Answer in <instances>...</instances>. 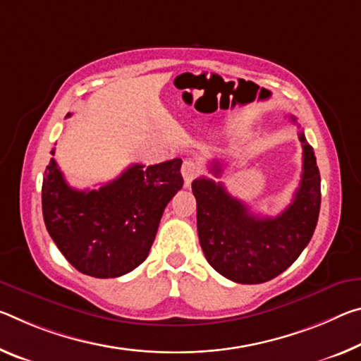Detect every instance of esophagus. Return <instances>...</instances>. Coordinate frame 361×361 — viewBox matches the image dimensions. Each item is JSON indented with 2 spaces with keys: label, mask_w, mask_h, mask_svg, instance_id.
<instances>
[{
  "label": "esophagus",
  "mask_w": 361,
  "mask_h": 361,
  "mask_svg": "<svg viewBox=\"0 0 361 361\" xmlns=\"http://www.w3.org/2000/svg\"><path fill=\"white\" fill-rule=\"evenodd\" d=\"M201 171H202L201 165H199L196 160H191V159L185 160L181 165V175H183V178H185V185L190 186L191 181L196 178Z\"/></svg>",
  "instance_id": "34e87169"
}]
</instances>
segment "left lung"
<instances>
[{
  "instance_id": "8db88e82",
  "label": "left lung",
  "mask_w": 361,
  "mask_h": 361,
  "mask_svg": "<svg viewBox=\"0 0 361 361\" xmlns=\"http://www.w3.org/2000/svg\"><path fill=\"white\" fill-rule=\"evenodd\" d=\"M290 120L297 122L294 116ZM299 141L304 149L300 185L293 204L276 216L254 215L220 181L205 176L192 181L197 234L205 259L214 270L234 283L270 281L293 265L310 243L322 204V180L304 130L299 131ZM210 171L221 175L219 160L210 164Z\"/></svg>"
}]
</instances>
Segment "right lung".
<instances>
[{"instance_id": "right-lung-1", "label": "right lung", "mask_w": 361, "mask_h": 361, "mask_svg": "<svg viewBox=\"0 0 361 361\" xmlns=\"http://www.w3.org/2000/svg\"><path fill=\"white\" fill-rule=\"evenodd\" d=\"M180 169L181 159L149 167L135 164L99 190L78 191L51 159L42 188L51 239L80 273L94 278L130 273L146 260L164 210L181 190Z\"/></svg>"}]
</instances>
